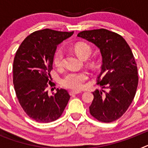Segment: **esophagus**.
<instances>
[{"label": "esophagus", "instance_id": "1", "mask_svg": "<svg viewBox=\"0 0 148 148\" xmlns=\"http://www.w3.org/2000/svg\"><path fill=\"white\" fill-rule=\"evenodd\" d=\"M80 92H81V91H70V95H72V96H73V95H77V94L80 93Z\"/></svg>", "mask_w": 148, "mask_h": 148}]
</instances>
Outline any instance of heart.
<instances>
[{
	"instance_id": "heart-1",
	"label": "heart",
	"mask_w": 148,
	"mask_h": 148,
	"mask_svg": "<svg viewBox=\"0 0 148 148\" xmlns=\"http://www.w3.org/2000/svg\"><path fill=\"white\" fill-rule=\"evenodd\" d=\"M74 51L82 59H87L92 54V48L86 43L78 42L73 47ZM64 61V55L61 49H58L53 56V63L57 67H61ZM89 74L87 72H70L66 73L61 80V84L66 88L73 90H79L84 86L88 79Z\"/></svg>"
}]
</instances>
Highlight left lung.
Returning <instances> with one entry per match:
<instances>
[{
	"mask_svg": "<svg viewBox=\"0 0 148 148\" xmlns=\"http://www.w3.org/2000/svg\"><path fill=\"white\" fill-rule=\"evenodd\" d=\"M77 36L100 49L102 65L97 84L108 89V92L96 90L92 92L90 114L101 122L116 121L130 107L138 86L136 63L131 49L122 36L105 29L85 30Z\"/></svg>",
	"mask_w": 148,
	"mask_h": 148,
	"instance_id": "left-lung-1",
	"label": "left lung"
}]
</instances>
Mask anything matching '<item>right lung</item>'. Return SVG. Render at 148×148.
I'll return each mask as SVG.
<instances>
[{"label":"right lung","instance_id":"add662e5","mask_svg":"<svg viewBox=\"0 0 148 148\" xmlns=\"http://www.w3.org/2000/svg\"><path fill=\"white\" fill-rule=\"evenodd\" d=\"M74 32L50 29L35 31L28 35L18 49L13 61V84L16 96L27 116L38 122L58 119L70 95L64 89H57L49 95L47 87L53 70V56L57 46Z\"/></svg>","mask_w":148,"mask_h":148}]
</instances>
